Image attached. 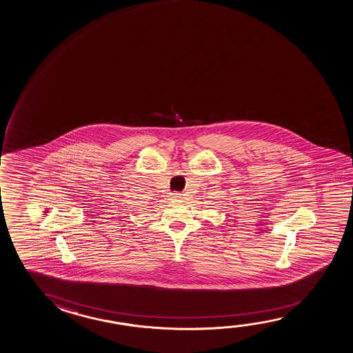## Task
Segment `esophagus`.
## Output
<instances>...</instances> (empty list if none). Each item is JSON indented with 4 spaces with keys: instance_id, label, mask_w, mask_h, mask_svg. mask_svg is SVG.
Returning <instances> with one entry per match:
<instances>
[{
    "instance_id": "esophagus-1",
    "label": "esophagus",
    "mask_w": 353,
    "mask_h": 353,
    "mask_svg": "<svg viewBox=\"0 0 353 353\" xmlns=\"http://www.w3.org/2000/svg\"><path fill=\"white\" fill-rule=\"evenodd\" d=\"M179 196H181V194H179V193H172V199H179Z\"/></svg>"
}]
</instances>
